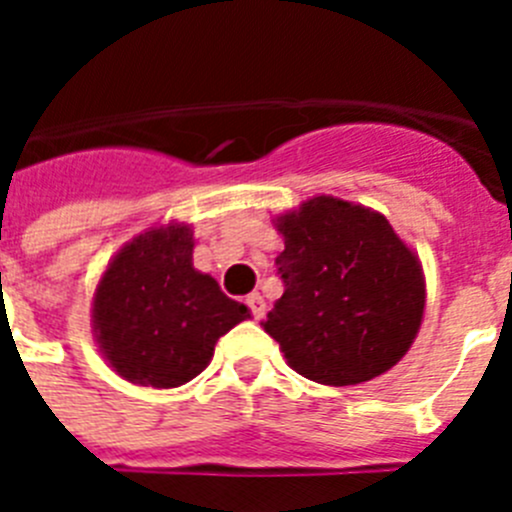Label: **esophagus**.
Returning <instances> with one entry per match:
<instances>
[{"label":"esophagus","instance_id":"34e87169","mask_svg":"<svg viewBox=\"0 0 512 512\" xmlns=\"http://www.w3.org/2000/svg\"><path fill=\"white\" fill-rule=\"evenodd\" d=\"M246 305H248V310H251L253 320H261V318H264L266 302H264V297L259 295V292H251V295L246 297Z\"/></svg>","mask_w":512,"mask_h":512}]
</instances>
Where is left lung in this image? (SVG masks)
Masks as SVG:
<instances>
[{
    "label": "left lung",
    "instance_id": "8db88e82",
    "mask_svg": "<svg viewBox=\"0 0 512 512\" xmlns=\"http://www.w3.org/2000/svg\"><path fill=\"white\" fill-rule=\"evenodd\" d=\"M284 295L264 330L302 377L361 384L408 354L425 310L423 266L372 207L318 194L274 217Z\"/></svg>",
    "mask_w": 512,
    "mask_h": 512
}]
</instances>
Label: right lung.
I'll return each mask as SVG.
<instances>
[{
    "label": "right lung",
    "instance_id": "right-lung-1",
    "mask_svg": "<svg viewBox=\"0 0 512 512\" xmlns=\"http://www.w3.org/2000/svg\"><path fill=\"white\" fill-rule=\"evenodd\" d=\"M187 223L153 225L115 253L92 300L99 354L128 382L171 390L215 354L217 338L251 318L192 264Z\"/></svg>",
    "mask_w": 512,
    "mask_h": 512
}]
</instances>
